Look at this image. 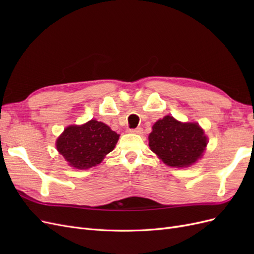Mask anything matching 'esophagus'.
I'll list each match as a JSON object with an SVG mask.
<instances>
[{"label": "esophagus", "instance_id": "1", "mask_svg": "<svg viewBox=\"0 0 254 254\" xmlns=\"http://www.w3.org/2000/svg\"><path fill=\"white\" fill-rule=\"evenodd\" d=\"M129 131H130V132H132V133L141 134V133H143V129H142L141 127H137V128H135V129H130Z\"/></svg>", "mask_w": 254, "mask_h": 254}]
</instances>
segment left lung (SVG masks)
I'll return each instance as SVG.
<instances>
[{
	"mask_svg": "<svg viewBox=\"0 0 254 254\" xmlns=\"http://www.w3.org/2000/svg\"><path fill=\"white\" fill-rule=\"evenodd\" d=\"M148 140L150 149L173 167L195 163L207 143L203 130L196 123H180L170 115L152 126Z\"/></svg>",
	"mask_w": 254,
	"mask_h": 254,
	"instance_id": "left-lung-1",
	"label": "left lung"
}]
</instances>
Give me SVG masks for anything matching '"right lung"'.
<instances>
[{"mask_svg":"<svg viewBox=\"0 0 254 254\" xmlns=\"http://www.w3.org/2000/svg\"><path fill=\"white\" fill-rule=\"evenodd\" d=\"M119 136L104 123L91 120L84 125L65 128L56 146L71 166L87 170L101 163L107 153L113 150Z\"/></svg>","mask_w":254,"mask_h":254,"instance_id":"add662e5","label":"right lung"}]
</instances>
